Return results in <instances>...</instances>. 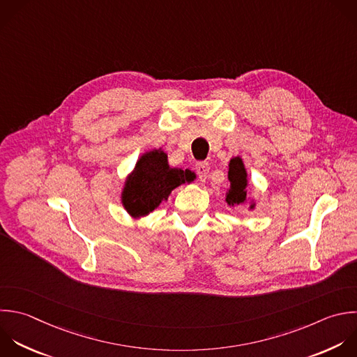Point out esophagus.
Masks as SVG:
<instances>
[{
	"label": "esophagus",
	"instance_id": "34e87169",
	"mask_svg": "<svg viewBox=\"0 0 357 357\" xmlns=\"http://www.w3.org/2000/svg\"><path fill=\"white\" fill-rule=\"evenodd\" d=\"M195 170H197V174H198V178L201 181H205L209 176V170H211V166L208 162H198L197 166H195Z\"/></svg>",
	"mask_w": 357,
	"mask_h": 357
}]
</instances>
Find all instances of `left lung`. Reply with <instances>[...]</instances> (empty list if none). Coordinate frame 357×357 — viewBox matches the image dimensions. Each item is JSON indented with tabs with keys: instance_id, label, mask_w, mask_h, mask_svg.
Wrapping results in <instances>:
<instances>
[{
	"instance_id": "left-lung-1",
	"label": "left lung",
	"mask_w": 357,
	"mask_h": 357,
	"mask_svg": "<svg viewBox=\"0 0 357 357\" xmlns=\"http://www.w3.org/2000/svg\"><path fill=\"white\" fill-rule=\"evenodd\" d=\"M230 188L226 195L229 205L243 204L247 199V173L240 158H234L229 163Z\"/></svg>"
}]
</instances>
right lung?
Returning <instances> with one entry per match:
<instances>
[{"label": "right lung", "instance_id": "1", "mask_svg": "<svg viewBox=\"0 0 357 357\" xmlns=\"http://www.w3.org/2000/svg\"><path fill=\"white\" fill-rule=\"evenodd\" d=\"M195 178L191 170L170 169L163 151H151L137 163L123 194L126 209L134 216L152 212L180 184Z\"/></svg>", "mask_w": 357, "mask_h": 357}]
</instances>
